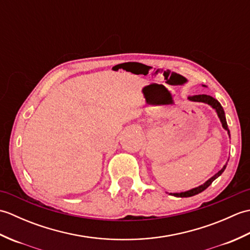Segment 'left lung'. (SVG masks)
Returning a JSON list of instances; mask_svg holds the SVG:
<instances>
[{
  "instance_id": "obj_1",
  "label": "left lung",
  "mask_w": 250,
  "mask_h": 250,
  "mask_svg": "<svg viewBox=\"0 0 250 250\" xmlns=\"http://www.w3.org/2000/svg\"><path fill=\"white\" fill-rule=\"evenodd\" d=\"M204 86V84H203ZM205 87V86H204ZM189 101H192V102H201V103H205V104H208L209 106H211L215 110L217 115H218L219 119H220V122L222 125V128H224L226 131H228V134H229L230 136V130L229 128H228V125H227V120H226V114H225V110L224 108H222L221 104L217 101L216 99H214L213 97H210V95H207V94H198V95H193V97H189L188 98ZM227 164L226 163L224 167H222L220 171L218 173H216L213 177H210L208 180H206V182L203 184L199 186V187L196 188H193L191 190H188V191H185V192H178V193H168L171 195H174V196H177V198H189V196H193L195 194H199L201 193L202 191H204L207 187H209V186L211 185V183L214 182V180L216 178H218L220 175L224 173V171L227 167Z\"/></svg>"
}]
</instances>
